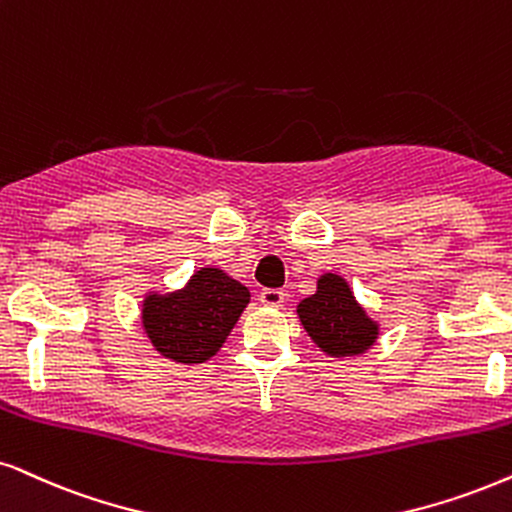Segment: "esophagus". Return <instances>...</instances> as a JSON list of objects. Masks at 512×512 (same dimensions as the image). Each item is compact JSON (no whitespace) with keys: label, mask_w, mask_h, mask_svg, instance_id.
Wrapping results in <instances>:
<instances>
[{"label":"esophagus","mask_w":512,"mask_h":512,"mask_svg":"<svg viewBox=\"0 0 512 512\" xmlns=\"http://www.w3.org/2000/svg\"><path fill=\"white\" fill-rule=\"evenodd\" d=\"M283 300H286V293H283V290L264 288L262 293H260V302L264 304V307H271V309H276V307H281Z\"/></svg>","instance_id":"obj_1"}]
</instances>
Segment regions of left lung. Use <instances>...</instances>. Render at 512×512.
<instances>
[{"mask_svg": "<svg viewBox=\"0 0 512 512\" xmlns=\"http://www.w3.org/2000/svg\"><path fill=\"white\" fill-rule=\"evenodd\" d=\"M297 316L316 347L328 357H359L378 340L380 326L366 314L340 274H321L316 293L297 304Z\"/></svg>", "mask_w": 512, "mask_h": 512, "instance_id": "8db88e82", "label": "left lung"}]
</instances>
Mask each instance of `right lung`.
I'll return each mask as SVG.
<instances>
[{"mask_svg": "<svg viewBox=\"0 0 512 512\" xmlns=\"http://www.w3.org/2000/svg\"><path fill=\"white\" fill-rule=\"evenodd\" d=\"M250 302V290L217 267H203L184 288L148 293L141 326L155 352L177 364L215 357Z\"/></svg>", "mask_w": 512, "mask_h": 512, "instance_id": "right-lung-1", "label": "right lung"}]
</instances>
